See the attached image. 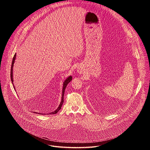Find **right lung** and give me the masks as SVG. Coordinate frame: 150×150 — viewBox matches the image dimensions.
Here are the masks:
<instances>
[{
	"label": "right lung",
	"instance_id": "right-lung-1",
	"mask_svg": "<svg viewBox=\"0 0 150 150\" xmlns=\"http://www.w3.org/2000/svg\"><path fill=\"white\" fill-rule=\"evenodd\" d=\"M15 58H16V53L15 54V55H14V56H13V59H12V65H11V81H12V84H13V64H14V62H15ZM72 79V77L71 76H69V77H68L67 78V79L64 81V82H63V90H62V100H61V102H60V104H59V106L58 107V108L55 110V111H54L53 112H52V113H50V114H56L57 112H58V111L59 110H60V109H61V108H62V104H63V96H64V93H65V88H66V87H67V85L68 84V83H69V82H71V81ZM13 88H14V89H15V87H14V86H13ZM34 113H38L37 112H34ZM38 114H39V113H38ZM42 115H43V114H42Z\"/></svg>",
	"mask_w": 150,
	"mask_h": 150
}]
</instances>
